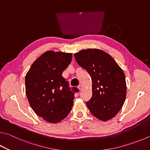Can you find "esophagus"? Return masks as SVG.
Listing matches in <instances>:
<instances>
[{
    "label": "esophagus",
    "instance_id": "1",
    "mask_svg": "<svg viewBox=\"0 0 150 150\" xmlns=\"http://www.w3.org/2000/svg\"><path fill=\"white\" fill-rule=\"evenodd\" d=\"M78 88H79V91H82V90L83 89V86L81 85V84H80V85L78 86Z\"/></svg>",
    "mask_w": 150,
    "mask_h": 150
}]
</instances>
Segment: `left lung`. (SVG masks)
Here are the masks:
<instances>
[{
  "instance_id": "obj_1",
  "label": "left lung",
  "mask_w": 150,
  "mask_h": 150,
  "mask_svg": "<svg viewBox=\"0 0 150 150\" xmlns=\"http://www.w3.org/2000/svg\"><path fill=\"white\" fill-rule=\"evenodd\" d=\"M76 62L92 79V96L87 107L95 117L107 121L114 117L124 104L127 84L124 72L110 54L97 48L74 54Z\"/></svg>"
}]
</instances>
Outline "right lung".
<instances>
[{"label":"right lung","mask_w":150,"mask_h":150,"mask_svg":"<svg viewBox=\"0 0 150 150\" xmlns=\"http://www.w3.org/2000/svg\"><path fill=\"white\" fill-rule=\"evenodd\" d=\"M71 53L48 50L35 60L25 78V93L37 115L57 123L69 115L74 100L62 73L70 64ZM78 92L77 88H73Z\"/></svg>","instance_id":"add662e5"}]
</instances>
